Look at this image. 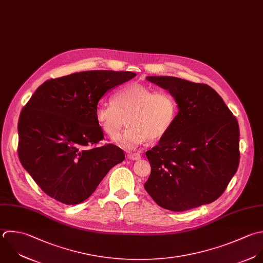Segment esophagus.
I'll return each instance as SVG.
<instances>
[{
    "instance_id": "34e87169",
    "label": "esophagus",
    "mask_w": 263,
    "mask_h": 263,
    "mask_svg": "<svg viewBox=\"0 0 263 263\" xmlns=\"http://www.w3.org/2000/svg\"><path fill=\"white\" fill-rule=\"evenodd\" d=\"M128 159L129 160H132V161H136V160H139L141 158V155L138 154V153H133V154H128L127 155Z\"/></svg>"
}]
</instances>
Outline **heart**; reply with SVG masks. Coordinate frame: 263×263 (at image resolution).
<instances>
[{"label": "heart", "instance_id": "1", "mask_svg": "<svg viewBox=\"0 0 263 263\" xmlns=\"http://www.w3.org/2000/svg\"><path fill=\"white\" fill-rule=\"evenodd\" d=\"M110 102L96 107L95 120L102 132L115 139L127 118L129 128L116 139V143L126 149H134L148 139L164 138L174 127L179 111L173 94L140 83L120 88L111 95Z\"/></svg>", "mask_w": 263, "mask_h": 263}]
</instances>
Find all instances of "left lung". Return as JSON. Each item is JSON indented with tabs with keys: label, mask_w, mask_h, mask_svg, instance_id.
<instances>
[{
	"label": "left lung",
	"mask_w": 263,
	"mask_h": 263,
	"mask_svg": "<svg viewBox=\"0 0 263 263\" xmlns=\"http://www.w3.org/2000/svg\"><path fill=\"white\" fill-rule=\"evenodd\" d=\"M179 105L172 130L146 152L152 172L144 189L162 208L186 211L217 200L240 163L238 120L206 84L175 77H147Z\"/></svg>",
	"instance_id": "left-lung-1"
}]
</instances>
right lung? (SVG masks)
<instances>
[{"label": "right lung", "instance_id": "1", "mask_svg": "<svg viewBox=\"0 0 263 263\" xmlns=\"http://www.w3.org/2000/svg\"><path fill=\"white\" fill-rule=\"evenodd\" d=\"M136 76L131 71L89 70L43 83L21 109L18 157L40 189L76 205L87 200L107 172L125 159L103 140L95 109L109 89Z\"/></svg>", "mask_w": 263, "mask_h": 263}]
</instances>
